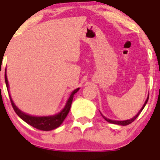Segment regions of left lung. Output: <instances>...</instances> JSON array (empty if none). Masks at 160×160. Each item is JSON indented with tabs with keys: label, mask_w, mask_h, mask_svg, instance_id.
<instances>
[{
	"label": "left lung",
	"mask_w": 160,
	"mask_h": 160,
	"mask_svg": "<svg viewBox=\"0 0 160 160\" xmlns=\"http://www.w3.org/2000/svg\"><path fill=\"white\" fill-rule=\"evenodd\" d=\"M148 98H149V95H148V98H147L146 102H145V103H144V104H143V106H142V108H141V110H140V111H138V114H137L136 115H135V116L134 117V118H131V119L124 120V121H115V120H111V119H109V118H106L105 116H103L102 114H102V116L103 117V118H104V119H105L106 121H107V122H111V123H114V124H118V125H122V126H127V125H129V124H131V122H134V121H135V120L136 119V118H137V117L138 116V114H140V113H141V111H142V109H143V108H144V107H145V106H146L147 102H148Z\"/></svg>",
	"instance_id": "1"
}]
</instances>
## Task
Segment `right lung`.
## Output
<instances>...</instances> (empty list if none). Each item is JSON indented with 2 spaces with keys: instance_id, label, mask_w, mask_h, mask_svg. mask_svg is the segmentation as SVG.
I'll list each match as a JSON object with an SVG mask.
<instances>
[{
  "instance_id": "add662e5",
  "label": "right lung",
  "mask_w": 160,
  "mask_h": 160,
  "mask_svg": "<svg viewBox=\"0 0 160 160\" xmlns=\"http://www.w3.org/2000/svg\"><path fill=\"white\" fill-rule=\"evenodd\" d=\"M5 80L6 87L8 90V83L6 74L5 75ZM78 90L79 88L73 90V92L71 93V94H70V98H69V99H68L67 102H66V106H65V107L63 108L62 111H61V112H59L58 114L53 115V116L36 117L29 115V114H25V113L20 111L19 109L15 106V104H14L13 102H12V98H11L10 94H9V98H10L11 104H12L14 111H15L18 116L22 118V120H24L25 122H27L28 124H29L30 126L33 127L34 128L41 130V131H51V130L56 129L57 128H58L59 126L62 123L63 121L65 120V118H66L68 113H69V111H70V107H71L73 95H74L75 93H77L78 91Z\"/></svg>"
}]
</instances>
